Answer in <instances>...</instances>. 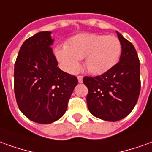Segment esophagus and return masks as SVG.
<instances>
[{"label":"esophagus","mask_w":152,"mask_h":152,"mask_svg":"<svg viewBox=\"0 0 152 152\" xmlns=\"http://www.w3.org/2000/svg\"><path fill=\"white\" fill-rule=\"evenodd\" d=\"M77 79H78V81H79V83H82V81H83V76H77Z\"/></svg>","instance_id":"34e87169"}]
</instances>
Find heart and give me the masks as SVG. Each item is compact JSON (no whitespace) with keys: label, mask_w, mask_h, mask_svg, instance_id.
I'll list each match as a JSON object with an SVG mask.
<instances>
[{"label":"heart","mask_w":152,"mask_h":152,"mask_svg":"<svg viewBox=\"0 0 152 152\" xmlns=\"http://www.w3.org/2000/svg\"><path fill=\"white\" fill-rule=\"evenodd\" d=\"M122 45L113 35L79 34L68 39L66 46H58L55 55L66 72H76L79 60L84 58V66L92 75L109 72L119 60Z\"/></svg>","instance_id":"b5f03b06"}]
</instances>
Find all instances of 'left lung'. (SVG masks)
Segmentation results:
<instances>
[{
  "label": "left lung",
  "instance_id": "8db88e82",
  "mask_svg": "<svg viewBox=\"0 0 152 152\" xmlns=\"http://www.w3.org/2000/svg\"><path fill=\"white\" fill-rule=\"evenodd\" d=\"M122 45L119 61L109 72L95 77L85 76L88 109L94 117L116 122L128 116L138 99L140 62L134 46L118 32Z\"/></svg>",
  "mask_w": 152,
  "mask_h": 152
}]
</instances>
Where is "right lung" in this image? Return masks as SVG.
<instances>
[{"label": "right lung", "instance_id": "right-lung-1", "mask_svg": "<svg viewBox=\"0 0 152 152\" xmlns=\"http://www.w3.org/2000/svg\"><path fill=\"white\" fill-rule=\"evenodd\" d=\"M52 32H39L22 44L14 72V86L19 109L28 119L48 124L58 120L78 84L75 76L64 72L51 46Z\"/></svg>", "mask_w": 152, "mask_h": 152}]
</instances>
